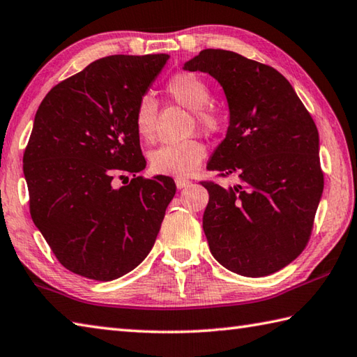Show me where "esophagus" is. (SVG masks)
Here are the masks:
<instances>
[{
  "label": "esophagus",
  "instance_id": "esophagus-1",
  "mask_svg": "<svg viewBox=\"0 0 357 357\" xmlns=\"http://www.w3.org/2000/svg\"><path fill=\"white\" fill-rule=\"evenodd\" d=\"M174 183H176V187H178V188H184V187H187L188 184H190V181L185 179V178L178 176L176 179H174Z\"/></svg>",
  "mask_w": 357,
  "mask_h": 357
}]
</instances>
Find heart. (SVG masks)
Here are the masks:
<instances>
[{
    "label": "heart",
    "instance_id": "obj_1",
    "mask_svg": "<svg viewBox=\"0 0 357 357\" xmlns=\"http://www.w3.org/2000/svg\"><path fill=\"white\" fill-rule=\"evenodd\" d=\"M165 94L181 107L192 109L193 128L212 135L222 127V116L216 108L208 105L211 88L199 75L181 71L170 77L165 83ZM158 103L150 96H144L135 109V128L139 137L151 141L156 132ZM206 158V146L197 139L183 142L165 144L150 153L153 172L170 176H188L201 165Z\"/></svg>",
    "mask_w": 357,
    "mask_h": 357
}]
</instances>
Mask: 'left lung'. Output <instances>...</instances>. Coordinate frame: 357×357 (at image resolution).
I'll use <instances>...</instances> for the list:
<instances>
[{"instance_id": "obj_1", "label": "left lung", "mask_w": 357, "mask_h": 357, "mask_svg": "<svg viewBox=\"0 0 357 357\" xmlns=\"http://www.w3.org/2000/svg\"><path fill=\"white\" fill-rule=\"evenodd\" d=\"M185 71L211 74L225 89L229 128L208 160L229 187L204 181L202 229L212 255L244 277H264L302 254L324 192L319 131L284 77L225 49H204Z\"/></svg>"}]
</instances>
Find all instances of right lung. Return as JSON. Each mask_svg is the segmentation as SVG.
<instances>
[{
	"instance_id": "right-lung-1",
	"label": "right lung",
	"mask_w": 357,
	"mask_h": 357,
	"mask_svg": "<svg viewBox=\"0 0 357 357\" xmlns=\"http://www.w3.org/2000/svg\"><path fill=\"white\" fill-rule=\"evenodd\" d=\"M169 57L96 60L55 85L37 109L23 156L29 211L74 274L114 280L141 264L156 241L176 185L162 174L137 176L146 162L135 109ZM116 178L128 185L116 188Z\"/></svg>"
}]
</instances>
